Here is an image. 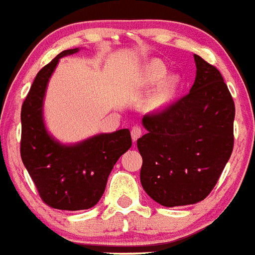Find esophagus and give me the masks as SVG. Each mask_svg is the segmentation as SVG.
<instances>
[{"instance_id":"1","label":"esophagus","mask_w":255,"mask_h":255,"mask_svg":"<svg viewBox=\"0 0 255 255\" xmlns=\"http://www.w3.org/2000/svg\"><path fill=\"white\" fill-rule=\"evenodd\" d=\"M141 134H142V129H141L140 127H133L132 129H130V136H132L133 142H136V141L140 138Z\"/></svg>"}]
</instances>
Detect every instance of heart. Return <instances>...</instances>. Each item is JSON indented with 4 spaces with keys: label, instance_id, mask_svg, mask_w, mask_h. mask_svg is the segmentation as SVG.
Listing matches in <instances>:
<instances>
[{
    "label": "heart",
    "instance_id": "b5f03b06",
    "mask_svg": "<svg viewBox=\"0 0 255 255\" xmlns=\"http://www.w3.org/2000/svg\"><path fill=\"white\" fill-rule=\"evenodd\" d=\"M167 73V66L164 65L163 61L158 60V59L149 61L143 66L140 77L142 86L152 87V86L158 85L159 82H161L158 88L146 100L145 106L147 110L155 112V110L163 109L176 96L178 87L181 85V78L177 74H170L165 77Z\"/></svg>",
    "mask_w": 255,
    "mask_h": 255
}]
</instances>
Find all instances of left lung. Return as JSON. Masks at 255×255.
Masks as SVG:
<instances>
[{"label":"left lung","mask_w":255,"mask_h":255,"mask_svg":"<svg viewBox=\"0 0 255 255\" xmlns=\"http://www.w3.org/2000/svg\"><path fill=\"white\" fill-rule=\"evenodd\" d=\"M196 77L186 96L147 114L137 140L143 190L163 207L204 200L234 149L235 104L220 70L194 55Z\"/></svg>","instance_id":"obj_1"}]
</instances>
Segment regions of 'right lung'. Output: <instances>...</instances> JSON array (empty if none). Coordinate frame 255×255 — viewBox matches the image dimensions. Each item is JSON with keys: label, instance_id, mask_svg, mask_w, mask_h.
I'll use <instances>...</instances> for the list:
<instances>
[{"label": "right lung", "instance_id": "obj_1", "mask_svg": "<svg viewBox=\"0 0 255 255\" xmlns=\"http://www.w3.org/2000/svg\"><path fill=\"white\" fill-rule=\"evenodd\" d=\"M65 50L43 66L21 106L20 155L39 196L55 209L83 210L99 203L114 164L130 146L129 129L99 133L66 145L47 130L43 101L51 75L61 57L77 54Z\"/></svg>", "mask_w": 255, "mask_h": 255}]
</instances>
